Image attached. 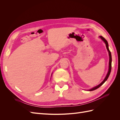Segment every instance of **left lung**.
I'll return each instance as SVG.
<instances>
[{
    "mask_svg": "<svg viewBox=\"0 0 120 120\" xmlns=\"http://www.w3.org/2000/svg\"><path fill=\"white\" fill-rule=\"evenodd\" d=\"M100 38L103 40V41H104V42L105 43V44H106V48H107V49L108 50V51L109 52V71H108V72L107 73V75H106V77H105V79H104V81L101 82L100 84H99L98 86L94 87V88H93L92 89H91L90 90H89V91H92V90H95L96 89H97L98 88H99V87H100L101 85H102L103 83L106 82L108 78H109V77L110 75V74L111 73V68H112V56H111V52L110 51L109 49V45H108V41H107V40L105 39L104 38H103L102 36H100Z\"/></svg>",
    "mask_w": 120,
    "mask_h": 120,
    "instance_id": "obj_1",
    "label": "left lung"
}]
</instances>
